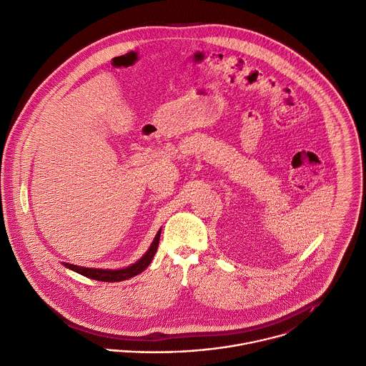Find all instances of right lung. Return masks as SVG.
<instances>
[{
	"label": "right lung",
	"mask_w": 366,
	"mask_h": 366,
	"mask_svg": "<svg viewBox=\"0 0 366 366\" xmlns=\"http://www.w3.org/2000/svg\"><path fill=\"white\" fill-rule=\"evenodd\" d=\"M160 233L162 229L156 233L150 247L147 249V252L133 264L123 267V269H97V267H84V266H77V264H71V263H66L63 262V264L67 269H71L89 279H94V280H100V282H122L126 279H130L139 273H142L153 260L156 252H157V246H159V240H160Z\"/></svg>",
	"instance_id": "obj_1"
}]
</instances>
